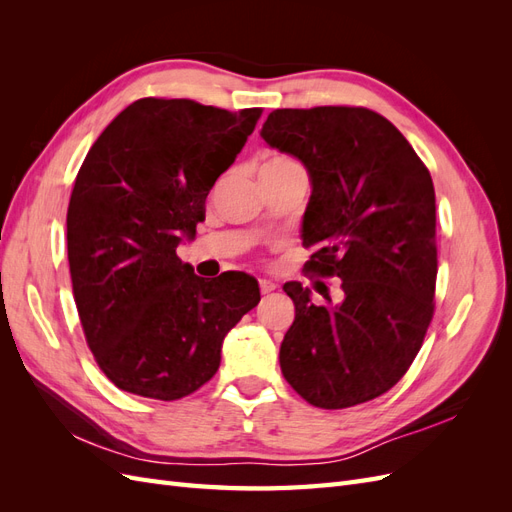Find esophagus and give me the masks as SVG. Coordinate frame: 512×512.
<instances>
[{
  "instance_id": "obj_1",
  "label": "esophagus",
  "mask_w": 512,
  "mask_h": 512,
  "mask_svg": "<svg viewBox=\"0 0 512 512\" xmlns=\"http://www.w3.org/2000/svg\"><path fill=\"white\" fill-rule=\"evenodd\" d=\"M277 288V284L273 282V280H267V277H265V280H260V292L262 294H269V292H273Z\"/></svg>"
}]
</instances>
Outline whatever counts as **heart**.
Returning <instances> with one entry per match:
<instances>
[{"label": "heart", "instance_id": "1", "mask_svg": "<svg viewBox=\"0 0 512 512\" xmlns=\"http://www.w3.org/2000/svg\"><path fill=\"white\" fill-rule=\"evenodd\" d=\"M294 162L286 156H271L265 164H262V168H282V166H292Z\"/></svg>", "mask_w": 512, "mask_h": 512}]
</instances>
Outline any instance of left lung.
<instances>
[{
	"instance_id": "1",
	"label": "left lung",
	"mask_w": 512,
	"mask_h": 512,
	"mask_svg": "<svg viewBox=\"0 0 512 512\" xmlns=\"http://www.w3.org/2000/svg\"><path fill=\"white\" fill-rule=\"evenodd\" d=\"M260 136L297 158L312 196L303 243L309 269L342 280V301L312 303L284 284L294 322L280 348L288 384L339 410L395 386L423 346L433 316L436 192L425 164L389 119L363 106L277 108Z\"/></svg>"
}]
</instances>
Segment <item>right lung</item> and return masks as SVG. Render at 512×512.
Here are the masks:
<instances>
[{
    "mask_svg": "<svg viewBox=\"0 0 512 512\" xmlns=\"http://www.w3.org/2000/svg\"><path fill=\"white\" fill-rule=\"evenodd\" d=\"M260 108L143 98L108 123L76 175L68 262L87 344L121 391L173 401L220 367L226 333L260 301L252 275L198 277L177 245Z\"/></svg>",
    "mask_w": 512,
    "mask_h": 512,
    "instance_id": "add662e5",
    "label": "right lung"
}]
</instances>
